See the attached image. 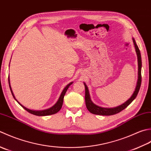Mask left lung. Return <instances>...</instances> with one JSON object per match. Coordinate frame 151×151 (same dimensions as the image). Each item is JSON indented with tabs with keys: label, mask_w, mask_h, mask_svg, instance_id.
Instances as JSON below:
<instances>
[{
	"label": "left lung",
	"mask_w": 151,
	"mask_h": 151,
	"mask_svg": "<svg viewBox=\"0 0 151 151\" xmlns=\"http://www.w3.org/2000/svg\"><path fill=\"white\" fill-rule=\"evenodd\" d=\"M133 42L135 46V49H136V52L137 56V62H138V79H137L136 87V89H135L133 94L132 95V96L129 98L126 102L122 104L121 106H117L116 107H113V108H106V107L104 108V107H101L96 105V104H94L93 101H92L90 97V94H89L87 86L84 83L85 87L86 106H87V109L91 113H93V114L100 115H106V116L116 114V113L121 112V111L124 109L126 107H128L132 103V101L136 98L137 95L138 94V92L139 91L141 84V66H142V63H141V57L140 51L139 50V47H138V46L136 44V41H135V40L134 38H133Z\"/></svg>",
	"instance_id": "8db88e82"
}]
</instances>
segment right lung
Returning a JSON list of instances; mask_svg holds the SVG:
<instances>
[{"mask_svg": "<svg viewBox=\"0 0 151 151\" xmlns=\"http://www.w3.org/2000/svg\"><path fill=\"white\" fill-rule=\"evenodd\" d=\"M8 82H9V86H10V88L11 93H12V96H13V97L14 98V99L17 101V103L19 104V105L23 107V108H24L26 111H28L29 113H31V114H33V115H37V116H46V115H53V114H55V113H57V112L59 111H60V109H61V107H62V106H63V100H64V95H65V94H66V91H67V90H68V87H70V86L72 84V82H71V83H69L68 85L66 86V87L64 88V90L63 91L62 93H61L59 98H58V101H57V103L55 104L53 107H50V108H49V109H45V110L35 111V110H31V109H27V107L23 106V105H21V104L19 102V101H18L16 100V98H15L14 94L13 92H12V88H11V86H10V78H9V77H8Z\"/></svg>", "mask_w": 151, "mask_h": 151, "instance_id": "1", "label": "right lung"}]
</instances>
